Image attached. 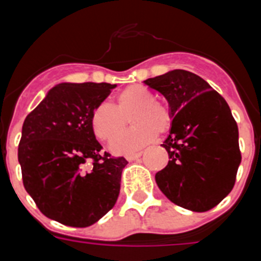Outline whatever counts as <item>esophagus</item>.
<instances>
[{
    "label": "esophagus",
    "mask_w": 261,
    "mask_h": 261,
    "mask_svg": "<svg viewBox=\"0 0 261 261\" xmlns=\"http://www.w3.org/2000/svg\"><path fill=\"white\" fill-rule=\"evenodd\" d=\"M142 155V153H135V154H128V155L125 156L126 161H129V162H132V161H136L137 158H140V156Z\"/></svg>",
    "instance_id": "obj_1"
}]
</instances>
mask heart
Returning <instances> with one entry per match:
<instances>
[{
    "label": "heart",
    "instance_id": "obj_1",
    "mask_svg": "<svg viewBox=\"0 0 261 261\" xmlns=\"http://www.w3.org/2000/svg\"><path fill=\"white\" fill-rule=\"evenodd\" d=\"M128 118L134 126L119 136ZM171 120L170 107L156 100L151 90L132 85L117 94L115 106L100 103L94 108L91 128L103 141H114L118 135L111 149L116 154H129L150 144L156 135L167 132Z\"/></svg>",
    "mask_w": 261,
    "mask_h": 261
}]
</instances>
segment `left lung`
Returning <instances> with one entry per match:
<instances>
[{
  "instance_id": "obj_1",
  "label": "left lung",
  "mask_w": 261,
  "mask_h": 261,
  "mask_svg": "<svg viewBox=\"0 0 261 261\" xmlns=\"http://www.w3.org/2000/svg\"><path fill=\"white\" fill-rule=\"evenodd\" d=\"M144 82L165 96L172 116L162 144L170 161L155 174L159 190L181 208L211 211L231 192L242 161L229 105L206 81L181 69Z\"/></svg>"
}]
</instances>
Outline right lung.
I'll return each instance as SVG.
<instances>
[{"mask_svg": "<svg viewBox=\"0 0 261 261\" xmlns=\"http://www.w3.org/2000/svg\"><path fill=\"white\" fill-rule=\"evenodd\" d=\"M116 85L64 82L49 90L22 126L23 186L45 217L87 227L114 208L124 156L102 155L91 128L94 108Z\"/></svg>", "mask_w": 261, "mask_h": 261, "instance_id": "right-lung-1", "label": "right lung"}]
</instances>
